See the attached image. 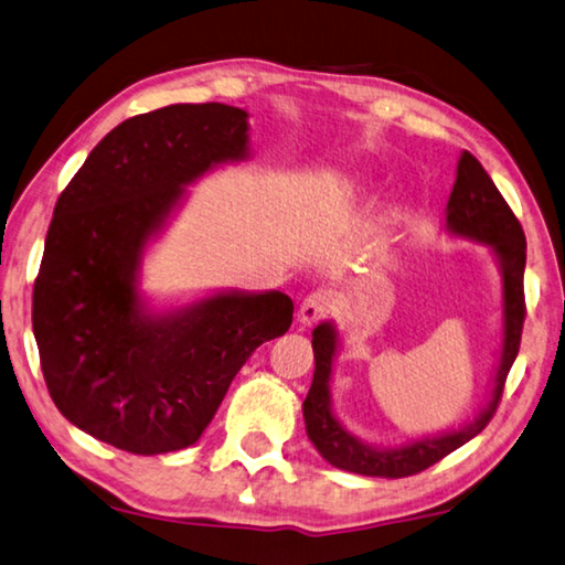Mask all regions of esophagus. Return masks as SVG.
Returning <instances> with one entry per match:
<instances>
[{"label":"esophagus","instance_id":"1","mask_svg":"<svg viewBox=\"0 0 565 565\" xmlns=\"http://www.w3.org/2000/svg\"><path fill=\"white\" fill-rule=\"evenodd\" d=\"M332 308H334V295L330 290H315L302 300L298 310V322L305 324V328H310V324H315L318 320H322L324 315L332 312Z\"/></svg>","mask_w":565,"mask_h":565}]
</instances>
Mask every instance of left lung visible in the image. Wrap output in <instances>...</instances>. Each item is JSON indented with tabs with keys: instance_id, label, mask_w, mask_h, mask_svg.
Wrapping results in <instances>:
<instances>
[{
	"instance_id": "1",
	"label": "left lung",
	"mask_w": 565,
	"mask_h": 565,
	"mask_svg": "<svg viewBox=\"0 0 565 565\" xmlns=\"http://www.w3.org/2000/svg\"><path fill=\"white\" fill-rule=\"evenodd\" d=\"M444 233L459 241L481 243L501 273V340L493 367L487 404L471 422H463L459 429L424 434L404 444H370L344 427L332 407V372L334 360L342 348L340 330L332 320L320 322L312 330L315 377L308 397L302 402V417L308 439L320 451V457L334 469L360 473V477L402 479L419 473L431 463L447 457L454 449L463 447L491 422L499 407L503 382L519 354L523 330V267H526V237L521 223L503 201L499 188L489 173L469 151L459 156L457 181H454L447 213H444Z\"/></svg>"
}]
</instances>
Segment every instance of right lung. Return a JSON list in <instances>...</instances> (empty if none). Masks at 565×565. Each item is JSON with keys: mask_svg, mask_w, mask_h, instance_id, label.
<instances>
[{"mask_svg": "<svg viewBox=\"0 0 565 565\" xmlns=\"http://www.w3.org/2000/svg\"><path fill=\"white\" fill-rule=\"evenodd\" d=\"M250 156L245 108L173 104L118 124L58 195L32 324L56 409L94 439L143 457L191 447L245 360L288 332L280 290L168 305L141 290L188 185Z\"/></svg>", "mask_w": 565, "mask_h": 565, "instance_id": "obj_1", "label": "right lung"}]
</instances>
